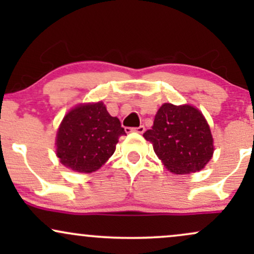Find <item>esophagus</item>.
I'll use <instances>...</instances> for the list:
<instances>
[{
	"instance_id": "esophagus-1",
	"label": "esophagus",
	"mask_w": 254,
	"mask_h": 254,
	"mask_svg": "<svg viewBox=\"0 0 254 254\" xmlns=\"http://www.w3.org/2000/svg\"><path fill=\"white\" fill-rule=\"evenodd\" d=\"M127 131H135V132L143 133L145 131V127H143V125H141V127H133V129H129V127H127Z\"/></svg>"
}]
</instances>
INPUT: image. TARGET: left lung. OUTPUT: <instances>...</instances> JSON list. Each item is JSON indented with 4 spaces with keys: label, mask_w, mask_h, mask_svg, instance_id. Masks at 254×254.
Instances as JSON below:
<instances>
[{
    "label": "left lung",
    "mask_w": 254,
    "mask_h": 254,
    "mask_svg": "<svg viewBox=\"0 0 254 254\" xmlns=\"http://www.w3.org/2000/svg\"><path fill=\"white\" fill-rule=\"evenodd\" d=\"M143 137L166 167L177 174L202 170L214 153L210 127L202 113L190 105H162L153 127Z\"/></svg>",
    "instance_id": "obj_1"
}]
</instances>
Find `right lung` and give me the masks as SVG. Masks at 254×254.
<instances>
[{
	"label": "right lung",
	"instance_id": "obj_1",
	"mask_svg": "<svg viewBox=\"0 0 254 254\" xmlns=\"http://www.w3.org/2000/svg\"><path fill=\"white\" fill-rule=\"evenodd\" d=\"M127 135L117 117L103 103L80 105L66 113L57 132V156L72 171L99 170L115 153L121 136Z\"/></svg>",
	"mask_w": 254,
	"mask_h": 254
}]
</instances>
